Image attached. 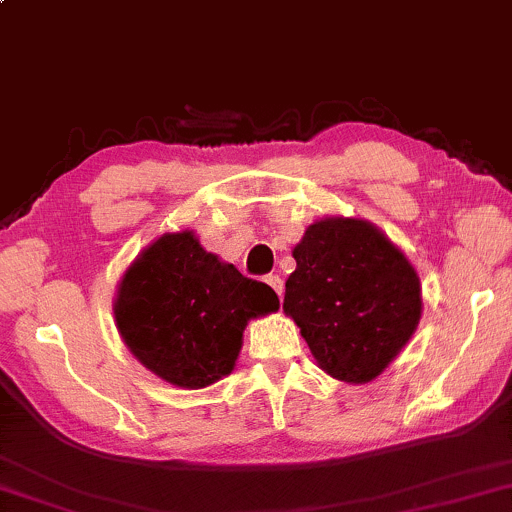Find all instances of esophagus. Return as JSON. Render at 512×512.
Listing matches in <instances>:
<instances>
[{
    "instance_id": "esophagus-1",
    "label": "esophagus",
    "mask_w": 512,
    "mask_h": 512,
    "mask_svg": "<svg viewBox=\"0 0 512 512\" xmlns=\"http://www.w3.org/2000/svg\"><path fill=\"white\" fill-rule=\"evenodd\" d=\"M264 281H267L271 288L276 290V295L278 297H283V281H281V276H276V274H269L267 278H264Z\"/></svg>"
}]
</instances>
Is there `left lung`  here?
Here are the masks:
<instances>
[{
    "label": "left lung",
    "instance_id": "8db88e82",
    "mask_svg": "<svg viewBox=\"0 0 512 512\" xmlns=\"http://www.w3.org/2000/svg\"><path fill=\"white\" fill-rule=\"evenodd\" d=\"M283 311L320 370L367 384L403 351L421 318L417 271L374 224L323 217L292 250Z\"/></svg>",
    "mask_w": 512,
    "mask_h": 512
}]
</instances>
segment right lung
Listing matches in <instances>:
<instances>
[{"mask_svg":"<svg viewBox=\"0 0 512 512\" xmlns=\"http://www.w3.org/2000/svg\"><path fill=\"white\" fill-rule=\"evenodd\" d=\"M278 309L267 283L201 248L194 231L163 234L121 278L114 318L147 370L180 388H206L234 370L250 318Z\"/></svg>","mask_w":512,"mask_h":512,"instance_id":"obj_1","label":"right lung"}]
</instances>
